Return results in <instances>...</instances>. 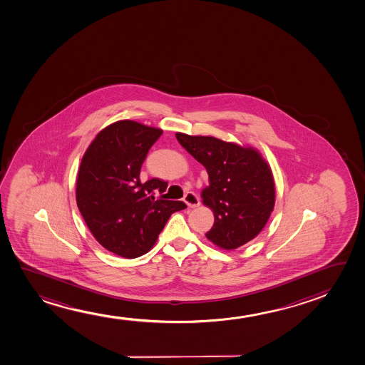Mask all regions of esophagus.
<instances>
[{
	"instance_id": "obj_1",
	"label": "esophagus",
	"mask_w": 365,
	"mask_h": 365,
	"mask_svg": "<svg viewBox=\"0 0 365 365\" xmlns=\"http://www.w3.org/2000/svg\"><path fill=\"white\" fill-rule=\"evenodd\" d=\"M184 201H185L186 205L189 206V207H196V206L200 205V199L194 192H187L184 196Z\"/></svg>"
}]
</instances>
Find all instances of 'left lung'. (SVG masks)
<instances>
[{
    "label": "left lung",
    "instance_id": "left-lung-1",
    "mask_svg": "<svg viewBox=\"0 0 365 365\" xmlns=\"http://www.w3.org/2000/svg\"><path fill=\"white\" fill-rule=\"evenodd\" d=\"M180 145L204 165L210 185L201 192L215 222L205 235L231 250L252 240L265 226L275 202L272 170L252 148H242L212 136L176 133Z\"/></svg>",
    "mask_w": 365,
    "mask_h": 365
}]
</instances>
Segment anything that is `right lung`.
<instances>
[{
	"label": "right lung",
	"instance_id": "add662e5",
	"mask_svg": "<svg viewBox=\"0 0 365 365\" xmlns=\"http://www.w3.org/2000/svg\"><path fill=\"white\" fill-rule=\"evenodd\" d=\"M161 134L136 121H118L98 133L81 160L78 210L95 239L120 257L146 254L170 215L186 207L182 201L165 200L164 180L140 181L143 163Z\"/></svg>",
	"mask_w": 365,
	"mask_h": 365
}]
</instances>
